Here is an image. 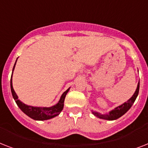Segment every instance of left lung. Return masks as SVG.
<instances>
[{
    "label": "left lung",
    "instance_id": "8db88e82",
    "mask_svg": "<svg viewBox=\"0 0 148 148\" xmlns=\"http://www.w3.org/2000/svg\"><path fill=\"white\" fill-rule=\"evenodd\" d=\"M139 88H140V81L138 82V87H137V89H136L135 92L133 95V96L129 99L127 102L122 103L121 105L118 106L117 108H115L114 110H110L108 114H101L100 113L94 111V110H92V114L96 117L101 118V119L108 120V121H114V120L119 118L121 116H123L131 108V106L133 105V103H134L136 98L138 97V93H139Z\"/></svg>",
    "mask_w": 148,
    "mask_h": 148
}]
</instances>
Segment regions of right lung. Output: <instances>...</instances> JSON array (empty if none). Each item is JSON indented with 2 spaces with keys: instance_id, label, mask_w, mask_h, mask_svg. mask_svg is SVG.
Instances as JSON below:
<instances>
[{
  "instance_id": "1",
  "label": "right lung",
  "mask_w": 148,
  "mask_h": 148,
  "mask_svg": "<svg viewBox=\"0 0 148 148\" xmlns=\"http://www.w3.org/2000/svg\"><path fill=\"white\" fill-rule=\"evenodd\" d=\"M16 62H17V60H16ZM16 62H15L14 68H13V71H14V69ZM10 90H11L12 96L14 97V99L15 102L17 104V106L19 107L20 109L25 114H27L28 117L32 118V119L36 120V121H45V120L51 119V118L58 116L61 112V110H63V108H64V102L65 97H66V95L67 94V92L69 91L70 88L66 91L63 93V95H61L60 101H58V103L57 104H55V105L52 106V107H50V108H42V107L29 106L24 103L23 102H21L20 100H18V97H17V94L15 93L14 90L13 88L12 76H11V78H10Z\"/></svg>"
}]
</instances>
